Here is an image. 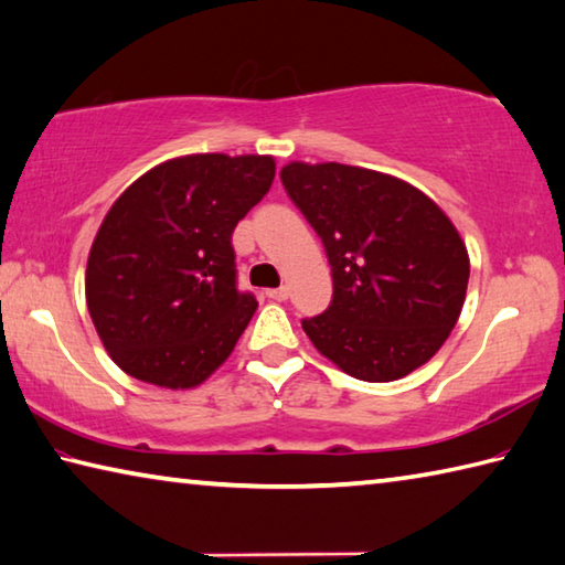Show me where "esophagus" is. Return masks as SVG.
<instances>
[{
  "label": "esophagus",
  "mask_w": 565,
  "mask_h": 565,
  "mask_svg": "<svg viewBox=\"0 0 565 565\" xmlns=\"http://www.w3.org/2000/svg\"><path fill=\"white\" fill-rule=\"evenodd\" d=\"M266 296L274 301H286L289 299V289H286V286H279V289H266Z\"/></svg>",
  "instance_id": "obj_1"
}]
</instances>
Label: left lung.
Wrapping results in <instances>:
<instances>
[{"instance_id":"obj_1","label":"left lung","mask_w":565,"mask_h":565,"mask_svg":"<svg viewBox=\"0 0 565 565\" xmlns=\"http://www.w3.org/2000/svg\"><path fill=\"white\" fill-rule=\"evenodd\" d=\"M281 182L333 271L331 306L301 323L316 351L365 383L425 365L467 296L469 254L452 220L415 184L343 162L294 160Z\"/></svg>"}]
</instances>
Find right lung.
<instances>
[{"instance_id":"right-lung-1","label":"right lung","mask_w":565,"mask_h":565,"mask_svg":"<svg viewBox=\"0 0 565 565\" xmlns=\"http://www.w3.org/2000/svg\"><path fill=\"white\" fill-rule=\"evenodd\" d=\"M274 175L271 156L194 152L110 204L88 252L86 303L122 373L192 390L232 355L259 306L237 289L232 232Z\"/></svg>"}]
</instances>
